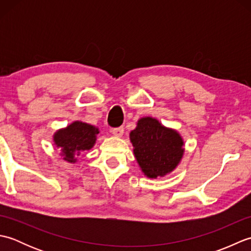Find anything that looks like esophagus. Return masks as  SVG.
I'll list each match as a JSON object with an SVG mask.
<instances>
[{
	"label": "esophagus",
	"mask_w": 251,
	"mask_h": 251,
	"mask_svg": "<svg viewBox=\"0 0 251 251\" xmlns=\"http://www.w3.org/2000/svg\"><path fill=\"white\" fill-rule=\"evenodd\" d=\"M112 134H113L114 136L116 137H122L123 134H124V127L121 126V127H115V128H113L111 130Z\"/></svg>",
	"instance_id": "esophagus-1"
}]
</instances>
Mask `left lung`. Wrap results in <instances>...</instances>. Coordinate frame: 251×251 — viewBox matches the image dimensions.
Masks as SVG:
<instances>
[{
  "label": "left lung",
  "mask_w": 251,
  "mask_h": 251,
  "mask_svg": "<svg viewBox=\"0 0 251 251\" xmlns=\"http://www.w3.org/2000/svg\"><path fill=\"white\" fill-rule=\"evenodd\" d=\"M134 153L149 178L163 177L173 172L183 154V141L175 130L165 128L152 117L138 121L130 132Z\"/></svg>",
  "instance_id": "obj_1"
}]
</instances>
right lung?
Returning <instances> with one entry per match:
<instances>
[{"instance_id": "1", "label": "right lung", "mask_w": 251, "mask_h": 251, "mask_svg": "<svg viewBox=\"0 0 251 251\" xmlns=\"http://www.w3.org/2000/svg\"><path fill=\"white\" fill-rule=\"evenodd\" d=\"M98 129L95 126L86 124L82 122H74L73 124L68 126L66 129L56 132L54 137L55 145L61 148L65 154V161L74 163V155H78L81 151L89 150L93 148L96 141V135Z\"/></svg>"}]
</instances>
